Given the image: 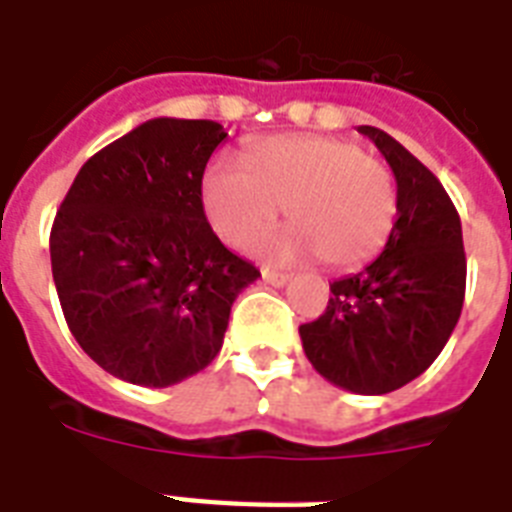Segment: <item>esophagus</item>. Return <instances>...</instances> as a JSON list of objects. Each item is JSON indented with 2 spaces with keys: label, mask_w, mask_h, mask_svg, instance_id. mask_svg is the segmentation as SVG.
<instances>
[{
  "label": "esophagus",
  "mask_w": 512,
  "mask_h": 512,
  "mask_svg": "<svg viewBox=\"0 0 512 512\" xmlns=\"http://www.w3.org/2000/svg\"><path fill=\"white\" fill-rule=\"evenodd\" d=\"M263 279L268 281V284H273V287H284L292 276L289 273H279V271H271V268H263Z\"/></svg>",
  "instance_id": "1"
}]
</instances>
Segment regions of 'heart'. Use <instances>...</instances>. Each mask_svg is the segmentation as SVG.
Segmentation results:
<instances>
[{"label":"heart","mask_w":512,"mask_h":512,"mask_svg":"<svg viewBox=\"0 0 512 512\" xmlns=\"http://www.w3.org/2000/svg\"><path fill=\"white\" fill-rule=\"evenodd\" d=\"M204 209L236 249L265 239L284 212L292 233L279 255H313L329 271L369 263L398 217L396 172L348 140L287 135L241 156L239 172L217 167L204 180Z\"/></svg>","instance_id":"heart-1"}]
</instances>
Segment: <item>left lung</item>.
Masks as SVG:
<instances>
[{"label":"left lung","instance_id":"1","mask_svg":"<svg viewBox=\"0 0 512 512\" xmlns=\"http://www.w3.org/2000/svg\"><path fill=\"white\" fill-rule=\"evenodd\" d=\"M398 183V217L382 255L329 284L327 311L300 327L313 369L337 388L382 396L420 377L452 337L465 300L460 215L438 177L377 127H358Z\"/></svg>","mask_w":512,"mask_h":512}]
</instances>
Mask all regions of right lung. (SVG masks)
Returning <instances> with one entry per match:
<instances>
[{
    "label": "right lung",
    "instance_id": "add662e5",
    "mask_svg": "<svg viewBox=\"0 0 512 512\" xmlns=\"http://www.w3.org/2000/svg\"><path fill=\"white\" fill-rule=\"evenodd\" d=\"M228 132L148 119L84 162L50 233L71 335L108 374L167 388L223 348L233 300L260 276L217 239L201 177Z\"/></svg>",
    "mask_w": 512,
    "mask_h": 512
}]
</instances>
